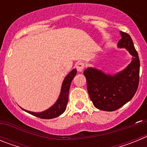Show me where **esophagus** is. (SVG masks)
I'll return each mask as SVG.
<instances>
[{
    "label": "esophagus",
    "instance_id": "esophagus-1",
    "mask_svg": "<svg viewBox=\"0 0 147 147\" xmlns=\"http://www.w3.org/2000/svg\"><path fill=\"white\" fill-rule=\"evenodd\" d=\"M76 70H77L79 72H82L83 71V69L85 68V64L83 63V62H79L77 63L76 65Z\"/></svg>",
    "mask_w": 147,
    "mask_h": 147
}]
</instances>
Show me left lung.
Listing matches in <instances>:
<instances>
[{"instance_id":"obj_1","label":"left lung","mask_w":147,"mask_h":147,"mask_svg":"<svg viewBox=\"0 0 147 147\" xmlns=\"http://www.w3.org/2000/svg\"><path fill=\"white\" fill-rule=\"evenodd\" d=\"M119 47L125 48L134 57L126 69L114 76L88 67L84 71L90 100L96 108L114 111L130 101L139 84L140 60L132 40L126 32H121Z\"/></svg>"}]
</instances>
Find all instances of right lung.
<instances>
[{"label":"right lung","mask_w":147,"mask_h":147,"mask_svg":"<svg viewBox=\"0 0 147 147\" xmlns=\"http://www.w3.org/2000/svg\"><path fill=\"white\" fill-rule=\"evenodd\" d=\"M76 74V70L74 69L65 78L64 81L62 82V90H61L60 96H59V98L57 101V102L49 110H45L42 113H33L25 110H24L28 113L34 115V116L43 119H51L60 115L61 114L65 112L66 107H67V104L68 102V93H69L70 85H71V81Z\"/></svg>","instance_id":"1"}]
</instances>
